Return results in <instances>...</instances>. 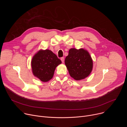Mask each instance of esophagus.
Instances as JSON below:
<instances>
[{"mask_svg":"<svg viewBox=\"0 0 127 127\" xmlns=\"http://www.w3.org/2000/svg\"><path fill=\"white\" fill-rule=\"evenodd\" d=\"M61 61H62V63H64V57H62V58H61Z\"/></svg>","mask_w":127,"mask_h":127,"instance_id":"obj_1","label":"esophagus"}]
</instances>
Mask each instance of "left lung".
Listing matches in <instances>:
<instances>
[{
    "instance_id": "left-lung-1",
    "label": "left lung",
    "mask_w": 127,
    "mask_h": 127,
    "mask_svg": "<svg viewBox=\"0 0 127 127\" xmlns=\"http://www.w3.org/2000/svg\"><path fill=\"white\" fill-rule=\"evenodd\" d=\"M70 75L76 80L87 77L93 69V62L89 53L84 50L72 48L65 59Z\"/></svg>"
}]
</instances>
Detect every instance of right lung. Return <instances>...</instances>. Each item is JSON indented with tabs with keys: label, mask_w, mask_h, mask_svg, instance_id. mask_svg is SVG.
Wrapping results in <instances>:
<instances>
[{
	"label": "right lung",
	"mask_w": 127,
	"mask_h": 127,
	"mask_svg": "<svg viewBox=\"0 0 127 127\" xmlns=\"http://www.w3.org/2000/svg\"><path fill=\"white\" fill-rule=\"evenodd\" d=\"M61 63V61L51 51L40 50L32 59V73L42 81H48L52 78L56 67Z\"/></svg>",
	"instance_id": "right-lung-1"
}]
</instances>
